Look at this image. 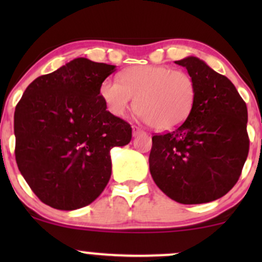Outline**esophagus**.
I'll return each instance as SVG.
<instances>
[{"instance_id": "esophagus-1", "label": "esophagus", "mask_w": 262, "mask_h": 262, "mask_svg": "<svg viewBox=\"0 0 262 262\" xmlns=\"http://www.w3.org/2000/svg\"><path fill=\"white\" fill-rule=\"evenodd\" d=\"M141 133H144V132L141 130V129H140L139 127H137V125H134V127H133V135H134V137H137V135H139V134H141Z\"/></svg>"}]
</instances>
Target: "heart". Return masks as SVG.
Segmentation results:
<instances>
[{"instance_id": "b5f03b06", "label": "heart", "mask_w": 262, "mask_h": 262, "mask_svg": "<svg viewBox=\"0 0 262 262\" xmlns=\"http://www.w3.org/2000/svg\"><path fill=\"white\" fill-rule=\"evenodd\" d=\"M108 111L123 117L133 106L156 130H171L188 118L194 106L197 87L193 77L182 70L161 65L133 66L121 74V82L106 79L100 89Z\"/></svg>"}]
</instances>
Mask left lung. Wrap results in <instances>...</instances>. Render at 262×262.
<instances>
[{
  "label": "left lung",
  "mask_w": 262,
  "mask_h": 262,
  "mask_svg": "<svg viewBox=\"0 0 262 262\" xmlns=\"http://www.w3.org/2000/svg\"><path fill=\"white\" fill-rule=\"evenodd\" d=\"M175 62L193 77L196 101L180 127L152 137L150 173L176 202H212L234 187L248 158V108L231 81L203 60Z\"/></svg>",
  "instance_id": "1"
}]
</instances>
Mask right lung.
I'll return each instance as SVG.
<instances>
[{
	"label": "right lung",
	"mask_w": 262,
	"mask_h": 262,
	"mask_svg": "<svg viewBox=\"0 0 262 262\" xmlns=\"http://www.w3.org/2000/svg\"><path fill=\"white\" fill-rule=\"evenodd\" d=\"M116 66L71 60L35 79L14 111L16 161L41 202L74 210L92 203L112 173L111 149L132 139V127L106 110L102 82Z\"/></svg>",
	"instance_id": "right-lung-1"
}]
</instances>
